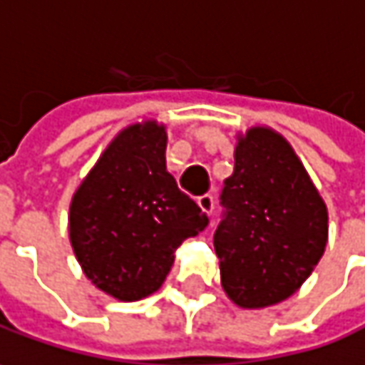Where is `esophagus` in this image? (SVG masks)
<instances>
[{
    "instance_id": "obj_1",
    "label": "esophagus",
    "mask_w": 365,
    "mask_h": 365,
    "mask_svg": "<svg viewBox=\"0 0 365 365\" xmlns=\"http://www.w3.org/2000/svg\"><path fill=\"white\" fill-rule=\"evenodd\" d=\"M198 206L202 208V212L210 216L214 210V198L210 196V194H204V196H200L198 198Z\"/></svg>"
}]
</instances>
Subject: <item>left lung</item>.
<instances>
[{
	"mask_svg": "<svg viewBox=\"0 0 365 365\" xmlns=\"http://www.w3.org/2000/svg\"><path fill=\"white\" fill-rule=\"evenodd\" d=\"M220 204L214 249L227 296L241 309L292 296L325 253L329 212L290 143L267 126L237 136Z\"/></svg>",
	"mask_w": 365,
	"mask_h": 365,
	"instance_id": "8db88e82",
	"label": "left lung"
}]
</instances>
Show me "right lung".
<instances>
[{
  "label": "right lung",
  "instance_id": "obj_1",
  "mask_svg": "<svg viewBox=\"0 0 365 365\" xmlns=\"http://www.w3.org/2000/svg\"><path fill=\"white\" fill-rule=\"evenodd\" d=\"M165 149V124L145 120L126 126L69 206V239L83 274L122 302L157 292L175 249L208 225L167 171Z\"/></svg>",
  "mask_w": 365,
  "mask_h": 365
}]
</instances>
